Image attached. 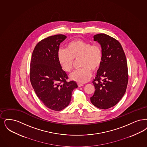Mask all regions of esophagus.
Masks as SVG:
<instances>
[{
    "instance_id": "1",
    "label": "esophagus",
    "mask_w": 147,
    "mask_h": 147,
    "mask_svg": "<svg viewBox=\"0 0 147 147\" xmlns=\"http://www.w3.org/2000/svg\"><path fill=\"white\" fill-rule=\"evenodd\" d=\"M78 85L79 87H82V86H84V85L81 83H78Z\"/></svg>"
}]
</instances>
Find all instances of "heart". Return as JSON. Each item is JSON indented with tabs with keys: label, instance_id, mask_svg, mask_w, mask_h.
I'll list each match as a JSON object with an SVG mask.
<instances>
[{
	"label": "heart",
	"instance_id": "heart-1",
	"mask_svg": "<svg viewBox=\"0 0 147 147\" xmlns=\"http://www.w3.org/2000/svg\"><path fill=\"white\" fill-rule=\"evenodd\" d=\"M81 57V69L74 71L70 75L72 80L85 83L92 76V69L97 70L100 66L103 54L98 44H92L82 39H76L68 42L66 49H59L57 53L59 63L63 70L70 72L74 59Z\"/></svg>",
	"mask_w": 147,
	"mask_h": 147
}]
</instances>
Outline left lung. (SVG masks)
<instances>
[{
  "mask_svg": "<svg viewBox=\"0 0 147 147\" xmlns=\"http://www.w3.org/2000/svg\"><path fill=\"white\" fill-rule=\"evenodd\" d=\"M94 40L100 44L103 58L92 82L95 91L90 100L96 107L106 109L116 105L126 92L128 83L127 60L120 43L115 39L100 33L94 35Z\"/></svg>",
  "mask_w": 147,
  "mask_h": 147,
  "instance_id": "obj_1",
  "label": "left lung"
}]
</instances>
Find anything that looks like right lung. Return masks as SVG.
I'll use <instances>...</instances> for the list:
<instances>
[{"label": "right lung", "instance_id": "right-lung-1", "mask_svg": "<svg viewBox=\"0 0 147 147\" xmlns=\"http://www.w3.org/2000/svg\"><path fill=\"white\" fill-rule=\"evenodd\" d=\"M53 35L39 42L32 55L30 80L38 97L50 109L59 111L69 105L76 82H68V76L57 58L60 44L66 39Z\"/></svg>", "mask_w": 147, "mask_h": 147}]
</instances>
